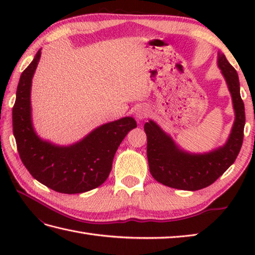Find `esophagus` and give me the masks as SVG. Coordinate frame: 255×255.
Returning <instances> with one entry per match:
<instances>
[{
  "label": "esophagus",
  "instance_id": "1",
  "mask_svg": "<svg viewBox=\"0 0 255 255\" xmlns=\"http://www.w3.org/2000/svg\"><path fill=\"white\" fill-rule=\"evenodd\" d=\"M148 115L149 112L144 106H139L138 108H136V112H134V116H136V118L139 119V121H142L145 117H148Z\"/></svg>",
  "mask_w": 255,
  "mask_h": 255
}]
</instances>
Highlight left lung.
<instances>
[{
    "mask_svg": "<svg viewBox=\"0 0 255 255\" xmlns=\"http://www.w3.org/2000/svg\"><path fill=\"white\" fill-rule=\"evenodd\" d=\"M217 64L228 85L236 116L229 138L224 145L209 152L191 153L178 147L170 134L153 121L144 124L150 173L155 181L165 186L184 191L207 187L234 164L240 152L246 113L240 95L239 78L224 53H218Z\"/></svg>",
    "mask_w": 255,
    "mask_h": 255,
    "instance_id": "obj_1",
    "label": "left lung"
}]
</instances>
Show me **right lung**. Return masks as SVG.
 Listing matches in <instances>:
<instances>
[{
    "label": "right lung",
    "instance_id": "add662e5",
    "mask_svg": "<svg viewBox=\"0 0 255 255\" xmlns=\"http://www.w3.org/2000/svg\"><path fill=\"white\" fill-rule=\"evenodd\" d=\"M41 51L20 75L13 107V133L20 160L32 177L63 194L89 192L110 175L114 155L126 134L137 127L132 117L102 125L82 140L57 145L42 140L31 122V80Z\"/></svg>",
    "mask_w": 255,
    "mask_h": 255
}]
</instances>
